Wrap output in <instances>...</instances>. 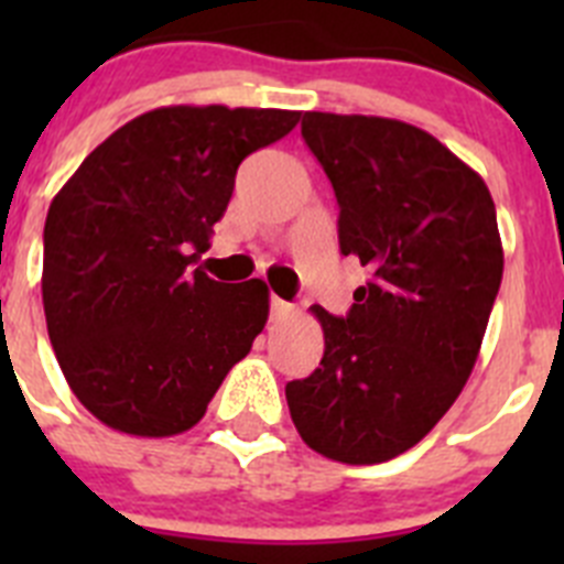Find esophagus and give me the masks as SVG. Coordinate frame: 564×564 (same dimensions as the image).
<instances>
[{"label":"esophagus","mask_w":564,"mask_h":564,"mask_svg":"<svg viewBox=\"0 0 564 564\" xmlns=\"http://www.w3.org/2000/svg\"><path fill=\"white\" fill-rule=\"evenodd\" d=\"M293 307L288 302H282L279 296H271V318H285Z\"/></svg>","instance_id":"34e87169"}]
</instances>
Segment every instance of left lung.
<instances>
[{
	"label": "left lung",
	"mask_w": 564,
	"mask_h": 564,
	"mask_svg": "<svg viewBox=\"0 0 564 564\" xmlns=\"http://www.w3.org/2000/svg\"><path fill=\"white\" fill-rule=\"evenodd\" d=\"M302 138L336 192L341 253L370 282L344 318L313 307L325 356L285 398L313 452L370 466L430 435L475 370L502 279L495 200L412 123L305 112Z\"/></svg>",
	"instance_id": "1"
}]
</instances>
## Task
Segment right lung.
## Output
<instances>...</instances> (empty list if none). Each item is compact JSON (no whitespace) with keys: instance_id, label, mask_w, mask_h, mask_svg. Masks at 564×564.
<instances>
[{"instance_id":"obj_1","label":"right lung","mask_w":564,"mask_h":564,"mask_svg":"<svg viewBox=\"0 0 564 564\" xmlns=\"http://www.w3.org/2000/svg\"><path fill=\"white\" fill-rule=\"evenodd\" d=\"M296 123L291 109H152L115 129L53 197L50 344L73 395L109 430H192L262 333V279L226 285L192 265L212 246L239 163Z\"/></svg>"}]
</instances>
